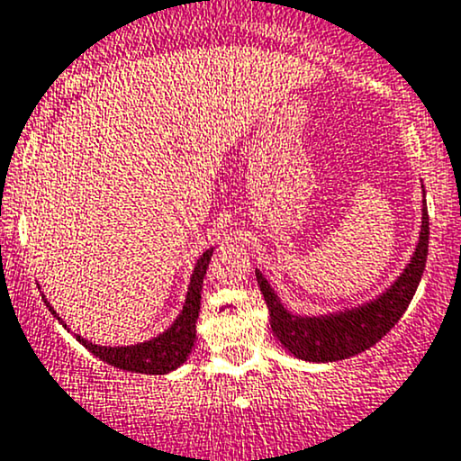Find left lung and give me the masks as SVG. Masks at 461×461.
I'll list each match as a JSON object with an SVG mask.
<instances>
[{"mask_svg": "<svg viewBox=\"0 0 461 461\" xmlns=\"http://www.w3.org/2000/svg\"><path fill=\"white\" fill-rule=\"evenodd\" d=\"M427 251L429 212L427 205L422 203V225H420L416 251L398 276V280L385 288V293H381L376 300L346 308V311L328 312V315L302 317L288 312L267 277L256 269L258 286H260L267 308H269L273 335L293 357L312 363L341 361V358H350L354 354L370 350L396 326L402 312L407 311L409 302L416 295L420 277L427 265Z\"/></svg>", "mask_w": 461, "mask_h": 461, "instance_id": "1", "label": "left lung"}]
</instances>
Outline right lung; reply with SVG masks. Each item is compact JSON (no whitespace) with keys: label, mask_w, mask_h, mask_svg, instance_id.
Returning <instances> with one entry per match:
<instances>
[{"label":"right lung","mask_w":461,"mask_h":461,"mask_svg":"<svg viewBox=\"0 0 461 461\" xmlns=\"http://www.w3.org/2000/svg\"><path fill=\"white\" fill-rule=\"evenodd\" d=\"M212 254H214V247L203 251V256L196 260L194 271H192L188 295H185L184 311L179 312L173 326L166 332L150 339V341L135 343V346H95V343L87 341L80 335H76V341L83 343L87 350L98 357L100 361L109 363V366L120 367V370L135 372V374H168L176 370L179 366H184L185 358L190 357L192 348L196 341V320H199L201 311V286H203V277L210 265ZM45 297V295H43ZM57 320L63 323V320L57 315L50 302H45ZM68 328V323H63ZM69 330V328H68Z\"/></svg>","instance_id":"1"}]
</instances>
